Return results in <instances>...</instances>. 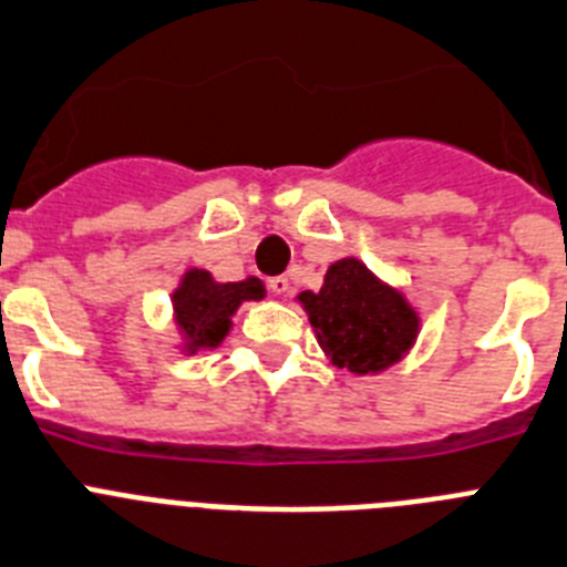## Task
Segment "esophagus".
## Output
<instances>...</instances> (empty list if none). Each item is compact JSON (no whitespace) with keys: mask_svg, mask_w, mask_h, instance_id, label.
I'll use <instances>...</instances> for the list:
<instances>
[{"mask_svg":"<svg viewBox=\"0 0 567 567\" xmlns=\"http://www.w3.org/2000/svg\"><path fill=\"white\" fill-rule=\"evenodd\" d=\"M268 288L274 297H282V293H288V277H270Z\"/></svg>","mask_w":567,"mask_h":567,"instance_id":"esophagus-1","label":"esophagus"}]
</instances>
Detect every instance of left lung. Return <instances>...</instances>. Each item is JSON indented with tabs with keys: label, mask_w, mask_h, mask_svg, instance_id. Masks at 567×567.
Instances as JSON below:
<instances>
[{
	"label": "left lung",
	"mask_w": 567,
	"mask_h": 567,
	"mask_svg": "<svg viewBox=\"0 0 567 567\" xmlns=\"http://www.w3.org/2000/svg\"><path fill=\"white\" fill-rule=\"evenodd\" d=\"M317 339L333 365L377 373L400 362L420 331V317L402 293L379 282L359 259H339L319 293H299Z\"/></svg>",
	"instance_id": "1"
}]
</instances>
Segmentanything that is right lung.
Wrapping results in <instances>:
<instances>
[{
	"label": "right lung",
	"instance_id": "add662e5",
	"mask_svg": "<svg viewBox=\"0 0 567 567\" xmlns=\"http://www.w3.org/2000/svg\"><path fill=\"white\" fill-rule=\"evenodd\" d=\"M265 285L259 279L245 282H214L208 270H188L174 290V313L179 331L190 348H216L230 331V317L248 299H262Z\"/></svg>",
	"mask_w": 567,
	"mask_h": 567
}]
</instances>
